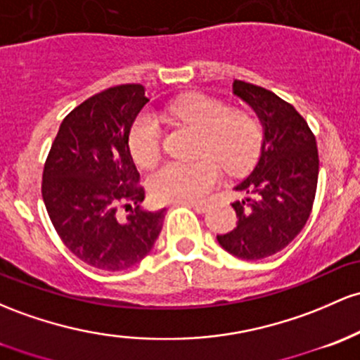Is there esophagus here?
Masks as SVG:
<instances>
[{
  "label": "esophagus",
  "instance_id": "1",
  "mask_svg": "<svg viewBox=\"0 0 360 360\" xmlns=\"http://www.w3.org/2000/svg\"><path fill=\"white\" fill-rule=\"evenodd\" d=\"M183 205H186V207L193 208V210L198 212V213H205L208 208V203H191V201H184Z\"/></svg>",
  "mask_w": 360,
  "mask_h": 360
}]
</instances>
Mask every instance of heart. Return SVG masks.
<instances>
[{
    "label": "heart",
    "instance_id": "1",
    "mask_svg": "<svg viewBox=\"0 0 360 360\" xmlns=\"http://www.w3.org/2000/svg\"><path fill=\"white\" fill-rule=\"evenodd\" d=\"M172 116L200 133L198 155L203 159L165 162L148 177V188L159 201H200L219 183L222 165L227 172L248 171L259 155L262 126L244 110H232L203 94L181 97ZM129 152L140 167H150L160 153V126L152 114H141L129 131Z\"/></svg>",
    "mask_w": 360,
    "mask_h": 360
}]
</instances>
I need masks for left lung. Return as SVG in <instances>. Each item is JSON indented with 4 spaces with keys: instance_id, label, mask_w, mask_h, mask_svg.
Wrapping results in <instances>:
<instances>
[{
    "instance_id": "left-lung-1",
    "label": "left lung",
    "mask_w": 360,
    "mask_h": 360,
    "mask_svg": "<svg viewBox=\"0 0 360 360\" xmlns=\"http://www.w3.org/2000/svg\"><path fill=\"white\" fill-rule=\"evenodd\" d=\"M232 92L255 110L263 140L255 169L234 186L246 193L232 203L238 225L217 240L232 256L256 262L289 246L309 219L318 148L304 117L274 92L240 80H234Z\"/></svg>"
}]
</instances>
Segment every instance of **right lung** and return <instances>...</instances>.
Segmentation results:
<instances>
[{"label": "right lung", "mask_w": 360, "mask_h": 360, "mask_svg": "<svg viewBox=\"0 0 360 360\" xmlns=\"http://www.w3.org/2000/svg\"><path fill=\"white\" fill-rule=\"evenodd\" d=\"M147 102L141 85H117L86 98L63 120L47 155L42 198L51 222L66 248L98 270L140 263L167 213L141 207L145 191L129 152V129Z\"/></svg>", "instance_id": "right-lung-1"}]
</instances>
